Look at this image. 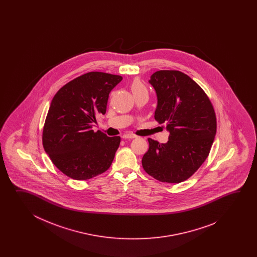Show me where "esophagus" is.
Segmentation results:
<instances>
[{
  "label": "esophagus",
  "instance_id": "esophagus-1",
  "mask_svg": "<svg viewBox=\"0 0 257 257\" xmlns=\"http://www.w3.org/2000/svg\"><path fill=\"white\" fill-rule=\"evenodd\" d=\"M136 135L135 134H132V133H126V134H124L122 138L123 139H134V138H136Z\"/></svg>",
  "mask_w": 257,
  "mask_h": 257
}]
</instances>
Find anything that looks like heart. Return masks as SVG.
I'll return each mask as SVG.
<instances>
[{"label":"heart","mask_w":257,"mask_h":257,"mask_svg":"<svg viewBox=\"0 0 257 257\" xmlns=\"http://www.w3.org/2000/svg\"><path fill=\"white\" fill-rule=\"evenodd\" d=\"M131 91L132 93H137L139 92H142L143 90H147L145 84L143 83L141 79H135L133 80V82H131Z\"/></svg>","instance_id":"1"}]
</instances>
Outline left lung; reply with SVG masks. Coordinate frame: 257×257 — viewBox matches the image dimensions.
<instances>
[{
    "mask_svg": "<svg viewBox=\"0 0 257 257\" xmlns=\"http://www.w3.org/2000/svg\"><path fill=\"white\" fill-rule=\"evenodd\" d=\"M149 82L158 100L154 118L166 124L170 135L166 143L148 139L142 166L156 180L178 184L208 158L217 131L213 105L202 88L181 71H156Z\"/></svg>",
    "mask_w": 257,
    "mask_h": 257,
    "instance_id": "left-lung-1",
    "label": "left lung"
}]
</instances>
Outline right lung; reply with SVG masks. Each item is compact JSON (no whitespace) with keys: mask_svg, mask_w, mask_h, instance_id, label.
I'll return each mask as SVG.
<instances>
[{"mask_svg":"<svg viewBox=\"0 0 257 257\" xmlns=\"http://www.w3.org/2000/svg\"><path fill=\"white\" fill-rule=\"evenodd\" d=\"M122 77L91 71L66 83L55 94L44 124L42 142L55 166L75 180L101 175L112 164L120 137L92 130L104 115L109 93Z\"/></svg>","mask_w":257,"mask_h":257,"instance_id":"add662e5","label":"right lung"}]
</instances>
